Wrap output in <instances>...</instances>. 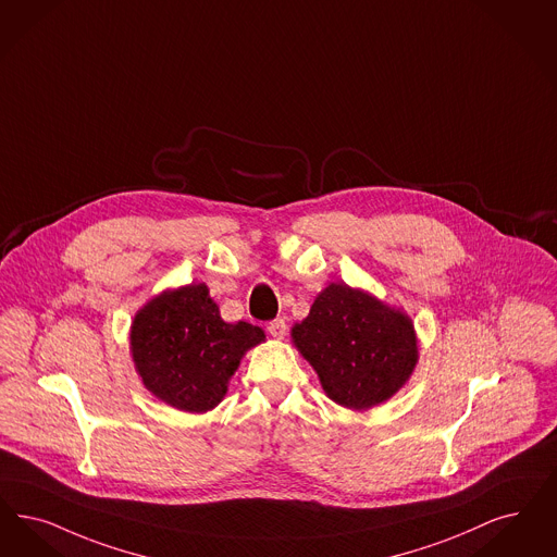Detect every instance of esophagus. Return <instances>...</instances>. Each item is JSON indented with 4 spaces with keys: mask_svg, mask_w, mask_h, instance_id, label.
Instances as JSON below:
<instances>
[{
    "mask_svg": "<svg viewBox=\"0 0 557 557\" xmlns=\"http://www.w3.org/2000/svg\"><path fill=\"white\" fill-rule=\"evenodd\" d=\"M268 332L273 335V337L282 339V337L286 335V321H284V319H273V321H269Z\"/></svg>",
    "mask_w": 557,
    "mask_h": 557,
    "instance_id": "esophagus-1",
    "label": "esophagus"
}]
</instances>
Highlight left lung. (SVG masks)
Masks as SVG:
<instances>
[{
  "mask_svg": "<svg viewBox=\"0 0 557 557\" xmlns=\"http://www.w3.org/2000/svg\"><path fill=\"white\" fill-rule=\"evenodd\" d=\"M292 339L332 400L364 410L389 400L408 381L419 350L410 319L373 296L332 284L323 289Z\"/></svg>",
  "mask_w": 557,
  "mask_h": 557,
  "instance_id": "1",
  "label": "left lung"
}]
</instances>
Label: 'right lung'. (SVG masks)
I'll return each mask as SVG.
<instances>
[{
    "mask_svg": "<svg viewBox=\"0 0 557 557\" xmlns=\"http://www.w3.org/2000/svg\"><path fill=\"white\" fill-rule=\"evenodd\" d=\"M263 337L246 321L225 323L207 286L190 284L136 312L131 344L149 392L178 410L207 412L222 401L246 350Z\"/></svg>",
    "mask_w": 557,
    "mask_h": 557,
    "instance_id": "obj_1",
    "label": "right lung"
}]
</instances>
